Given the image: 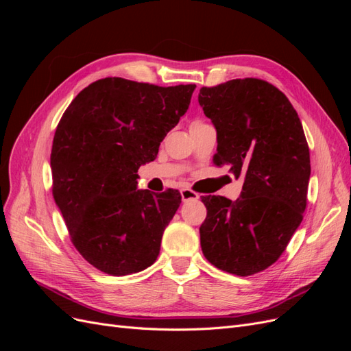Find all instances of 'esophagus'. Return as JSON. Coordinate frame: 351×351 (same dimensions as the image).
<instances>
[{"label": "esophagus", "instance_id": "34e87169", "mask_svg": "<svg viewBox=\"0 0 351 351\" xmlns=\"http://www.w3.org/2000/svg\"><path fill=\"white\" fill-rule=\"evenodd\" d=\"M182 199H183V202L196 200V199H199V195L196 192H193V190H190V189H183L182 190Z\"/></svg>", "mask_w": 351, "mask_h": 351}]
</instances>
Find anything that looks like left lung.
<instances>
[{"instance_id": "left-lung-1", "label": "left lung", "mask_w": 351, "mask_h": 351, "mask_svg": "<svg viewBox=\"0 0 351 351\" xmlns=\"http://www.w3.org/2000/svg\"><path fill=\"white\" fill-rule=\"evenodd\" d=\"M199 104L217 129L214 161L243 177L237 200L204 196L200 226L205 258L247 277L271 267L299 228L307 202L311 155L291 102L261 79L202 88Z\"/></svg>"}]
</instances>
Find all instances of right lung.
<instances>
[{"label": "right lung", "instance_id": "obj_1", "mask_svg": "<svg viewBox=\"0 0 351 351\" xmlns=\"http://www.w3.org/2000/svg\"><path fill=\"white\" fill-rule=\"evenodd\" d=\"M195 88L105 77L62 114L51 151L52 195L74 247L97 269L121 277L156 261L182 196L137 190L136 173L156 158Z\"/></svg>", "mask_w": 351, "mask_h": 351}]
</instances>
